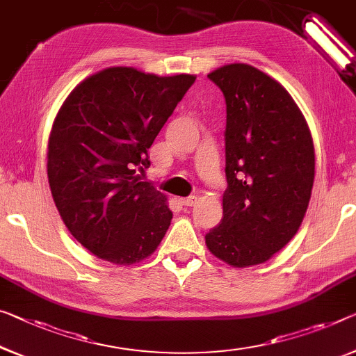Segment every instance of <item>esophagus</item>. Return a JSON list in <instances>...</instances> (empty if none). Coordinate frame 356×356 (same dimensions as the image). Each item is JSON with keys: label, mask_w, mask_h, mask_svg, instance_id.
I'll return each instance as SVG.
<instances>
[{"label": "esophagus", "mask_w": 356, "mask_h": 356, "mask_svg": "<svg viewBox=\"0 0 356 356\" xmlns=\"http://www.w3.org/2000/svg\"><path fill=\"white\" fill-rule=\"evenodd\" d=\"M178 202L184 207H193L195 202H197V197L195 195H189V197H181V199H178Z\"/></svg>", "instance_id": "esophagus-1"}]
</instances>
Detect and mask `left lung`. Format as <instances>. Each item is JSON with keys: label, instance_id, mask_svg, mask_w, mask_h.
I'll return each instance as SVG.
<instances>
[{"label": "left lung", "instance_id": "1", "mask_svg": "<svg viewBox=\"0 0 356 356\" xmlns=\"http://www.w3.org/2000/svg\"><path fill=\"white\" fill-rule=\"evenodd\" d=\"M226 100L222 220L205 235L216 258L234 267L269 261L298 232L315 178L307 122L291 95L245 63L209 74Z\"/></svg>", "mask_w": 356, "mask_h": 356}]
</instances>
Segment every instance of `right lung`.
<instances>
[{
    "mask_svg": "<svg viewBox=\"0 0 356 356\" xmlns=\"http://www.w3.org/2000/svg\"><path fill=\"white\" fill-rule=\"evenodd\" d=\"M195 76L106 68L83 81L49 136L47 177L65 226L100 259L134 264L154 253L170 226L165 195L135 177Z\"/></svg>",
    "mask_w": 356,
    "mask_h": 356,
    "instance_id": "add662e5",
    "label": "right lung"
}]
</instances>
